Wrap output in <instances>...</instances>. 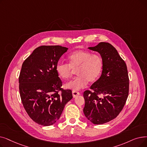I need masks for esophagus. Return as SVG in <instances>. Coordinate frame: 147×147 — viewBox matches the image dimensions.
Returning a JSON list of instances; mask_svg holds the SVG:
<instances>
[{"mask_svg":"<svg viewBox=\"0 0 147 147\" xmlns=\"http://www.w3.org/2000/svg\"><path fill=\"white\" fill-rule=\"evenodd\" d=\"M72 94H73V96L74 98L76 97L77 96H78V95L80 94V92H78V91H73L72 92Z\"/></svg>","mask_w":147,"mask_h":147,"instance_id":"obj_1","label":"esophagus"}]
</instances>
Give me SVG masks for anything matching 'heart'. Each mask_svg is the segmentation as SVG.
<instances>
[{"label": "heart", "mask_w": 147, "mask_h": 147, "mask_svg": "<svg viewBox=\"0 0 147 147\" xmlns=\"http://www.w3.org/2000/svg\"><path fill=\"white\" fill-rule=\"evenodd\" d=\"M68 58L69 64L59 62L56 67V72L63 79L71 78L73 69H76L78 76L65 85L67 89L79 91L87 85L88 81L96 80L101 73L103 61L98 55L80 50L71 53Z\"/></svg>", "instance_id": "obj_1"}]
</instances>
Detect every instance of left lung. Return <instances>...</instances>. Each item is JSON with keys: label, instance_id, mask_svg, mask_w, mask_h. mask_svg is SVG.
<instances>
[{"label": "left lung", "instance_id": "8db88e82", "mask_svg": "<svg viewBox=\"0 0 147 147\" xmlns=\"http://www.w3.org/2000/svg\"><path fill=\"white\" fill-rule=\"evenodd\" d=\"M88 49L98 52L103 61L100 78L84 93L86 118L94 124L115 118L122 111L129 95V79L125 62L111 44L101 42ZM100 94L103 98H98Z\"/></svg>", "mask_w": 147, "mask_h": 147}]
</instances>
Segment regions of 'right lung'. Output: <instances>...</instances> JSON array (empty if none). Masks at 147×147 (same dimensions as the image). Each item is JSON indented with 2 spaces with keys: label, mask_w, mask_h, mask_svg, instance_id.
<instances>
[{
  "label": "right lung",
  "mask_w": 147,
  "mask_h": 147,
  "mask_svg": "<svg viewBox=\"0 0 147 147\" xmlns=\"http://www.w3.org/2000/svg\"><path fill=\"white\" fill-rule=\"evenodd\" d=\"M68 49L42 46L23 63L19 76L21 100L29 116L38 124L49 126L56 123L73 98L71 90L62 89V83L56 70L60 58Z\"/></svg>",
  "instance_id": "add662e5"
}]
</instances>
